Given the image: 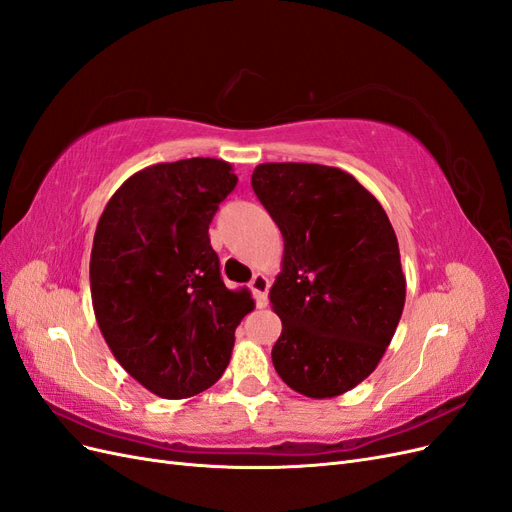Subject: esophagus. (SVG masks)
Listing matches in <instances>:
<instances>
[{"instance_id":"1","label":"esophagus","mask_w":512,"mask_h":512,"mask_svg":"<svg viewBox=\"0 0 512 512\" xmlns=\"http://www.w3.org/2000/svg\"><path fill=\"white\" fill-rule=\"evenodd\" d=\"M250 288H252V294L256 299V305L265 307L267 305V292H269V277L262 275V273H256L254 280L250 282Z\"/></svg>"}]
</instances>
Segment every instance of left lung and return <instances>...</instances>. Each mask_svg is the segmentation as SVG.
Returning a JSON list of instances; mask_svg holds the SVG:
<instances>
[{
	"instance_id": "left-lung-1",
	"label": "left lung",
	"mask_w": 512,
	"mask_h": 512,
	"mask_svg": "<svg viewBox=\"0 0 512 512\" xmlns=\"http://www.w3.org/2000/svg\"><path fill=\"white\" fill-rule=\"evenodd\" d=\"M252 188L284 237L269 290L282 320L273 367L305 397L342 395L378 367L404 312L395 230L376 196L342 168L258 164Z\"/></svg>"
}]
</instances>
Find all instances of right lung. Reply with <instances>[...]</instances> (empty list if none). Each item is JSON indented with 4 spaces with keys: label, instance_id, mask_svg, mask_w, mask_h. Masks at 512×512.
Returning a JSON list of instances; mask_svg holds the SVG:
<instances>
[{
    "label": "right lung",
    "instance_id": "right-lung-1",
    "mask_svg": "<svg viewBox=\"0 0 512 512\" xmlns=\"http://www.w3.org/2000/svg\"><path fill=\"white\" fill-rule=\"evenodd\" d=\"M235 185L224 160L153 164L123 181L100 215L89 260L98 327L119 365L158 397L218 382L254 309L250 290L222 282L209 241Z\"/></svg>",
    "mask_w": 512,
    "mask_h": 512
}]
</instances>
